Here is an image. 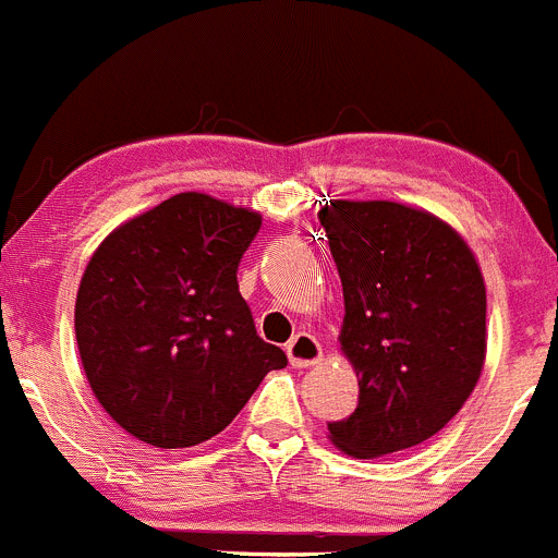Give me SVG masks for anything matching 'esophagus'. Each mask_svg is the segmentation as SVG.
Masks as SVG:
<instances>
[{
  "label": "esophagus",
  "instance_id": "esophagus-1",
  "mask_svg": "<svg viewBox=\"0 0 558 558\" xmlns=\"http://www.w3.org/2000/svg\"><path fill=\"white\" fill-rule=\"evenodd\" d=\"M284 350H288L290 364L299 366V369H307V366L322 361V344H318V338L311 336V332H296Z\"/></svg>",
  "mask_w": 558,
  "mask_h": 558
}]
</instances>
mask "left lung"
Here are the masks:
<instances>
[{
  "label": "left lung",
  "mask_w": 558,
  "mask_h": 558,
  "mask_svg": "<svg viewBox=\"0 0 558 558\" xmlns=\"http://www.w3.org/2000/svg\"><path fill=\"white\" fill-rule=\"evenodd\" d=\"M318 220L344 288L341 350L359 407L327 423L359 460L437 435L477 387L485 361V282L449 222L389 199H330Z\"/></svg>",
  "instance_id": "obj_1"
}]
</instances>
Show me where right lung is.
Here are the masks:
<instances>
[{"label":"right lung","instance_id":"right-lung-1","mask_svg":"<svg viewBox=\"0 0 558 558\" xmlns=\"http://www.w3.org/2000/svg\"><path fill=\"white\" fill-rule=\"evenodd\" d=\"M262 217L183 192L123 222L89 259L75 296V341L107 415L157 449L211 440L270 369L288 366L256 336L236 268Z\"/></svg>","mask_w":558,"mask_h":558}]
</instances>
